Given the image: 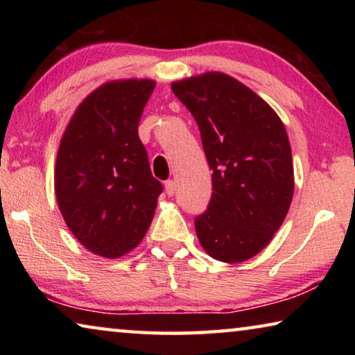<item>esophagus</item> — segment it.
I'll return each mask as SVG.
<instances>
[{
    "instance_id": "esophagus-1",
    "label": "esophagus",
    "mask_w": 355,
    "mask_h": 355,
    "mask_svg": "<svg viewBox=\"0 0 355 355\" xmlns=\"http://www.w3.org/2000/svg\"><path fill=\"white\" fill-rule=\"evenodd\" d=\"M164 188H166V194H167V196H173V194H175L177 186H175V182H173V180H167V182L164 183Z\"/></svg>"
}]
</instances>
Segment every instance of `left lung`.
<instances>
[{
  "instance_id": "1",
  "label": "left lung",
  "mask_w": 355,
  "mask_h": 355,
  "mask_svg": "<svg viewBox=\"0 0 355 355\" xmlns=\"http://www.w3.org/2000/svg\"><path fill=\"white\" fill-rule=\"evenodd\" d=\"M200 130L213 194L194 224L209 257L241 263L271 241L294 192L285 125L266 101L220 71L172 83Z\"/></svg>"
}]
</instances>
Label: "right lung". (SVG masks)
<instances>
[{
  "label": "right lung",
  "instance_id": "1",
  "mask_svg": "<svg viewBox=\"0 0 355 355\" xmlns=\"http://www.w3.org/2000/svg\"><path fill=\"white\" fill-rule=\"evenodd\" d=\"M152 80L105 83L83 100L65 128L55 167L65 224L92 254L119 258L146 236L163 184L137 135Z\"/></svg>",
  "mask_w": 355,
  "mask_h": 355
}]
</instances>
